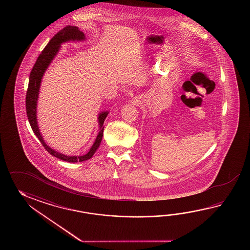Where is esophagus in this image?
Wrapping results in <instances>:
<instances>
[{"label": "esophagus", "instance_id": "esophagus-1", "mask_svg": "<svg viewBox=\"0 0 250 250\" xmlns=\"http://www.w3.org/2000/svg\"><path fill=\"white\" fill-rule=\"evenodd\" d=\"M134 102H135V104H138V101H137V100H136V101H134Z\"/></svg>", "mask_w": 250, "mask_h": 250}]
</instances>
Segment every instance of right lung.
Returning <instances> with one entry per match:
<instances>
[{"label": "right lung", "mask_w": 250, "mask_h": 250, "mask_svg": "<svg viewBox=\"0 0 250 250\" xmlns=\"http://www.w3.org/2000/svg\"><path fill=\"white\" fill-rule=\"evenodd\" d=\"M85 40V36L84 33L80 31L79 27L76 26H67L59 31L53 37L47 45L42 50L41 54L38 56L36 63L33 67L32 70L29 75V82L27 87V96H26V110H27V119L30 123V126L32 127L33 132L38 137V139L44 148L46 149L48 153L57 157L59 159L63 160L69 163H78L83 162L86 160L90 159L91 157L96 153V150L99 147L101 144L102 138L104 135V123L106 119L109 112H102L98 114V123H99V132L96 137L95 142L91 146L88 153L81 155V156H69L66 154H61L57 151L48 146L42 138L41 132L38 127V119H37V105H38V95L39 89L41 85L42 76L46 71L49 65L53 62L54 57L57 55L59 50L61 49V44L63 42H69V41H84Z\"/></svg>", "instance_id": "add662e5"}]
</instances>
